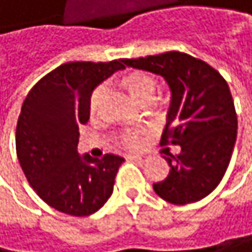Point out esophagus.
Instances as JSON below:
<instances>
[{
	"label": "esophagus",
	"instance_id": "1",
	"mask_svg": "<svg viewBox=\"0 0 252 252\" xmlns=\"http://www.w3.org/2000/svg\"><path fill=\"white\" fill-rule=\"evenodd\" d=\"M127 158H130V160H134V161H143V157H142V156H134V154H130Z\"/></svg>",
	"mask_w": 252,
	"mask_h": 252
}]
</instances>
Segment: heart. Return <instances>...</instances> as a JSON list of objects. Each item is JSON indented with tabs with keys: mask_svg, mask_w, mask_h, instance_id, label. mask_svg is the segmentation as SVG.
I'll list each match as a JSON object with an SVG mask.
<instances>
[{
	"mask_svg": "<svg viewBox=\"0 0 252 252\" xmlns=\"http://www.w3.org/2000/svg\"><path fill=\"white\" fill-rule=\"evenodd\" d=\"M118 84L121 86V89H124L127 92L134 101L143 104L150 101V98L153 96L154 91H156V78L148 74V72H143V71H128L122 74L118 78ZM104 91L101 88H98L92 98H91V113H96L101 99H102ZM121 145L127 148H137L140 145V131H127L121 136Z\"/></svg>",
	"mask_w": 252,
	"mask_h": 252,
	"instance_id": "b5f03b06",
	"label": "heart"
}]
</instances>
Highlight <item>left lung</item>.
Returning <instances> with one entry per match:
<instances>
[{"label":"left lung","instance_id":"left-lung-1","mask_svg":"<svg viewBox=\"0 0 252 252\" xmlns=\"http://www.w3.org/2000/svg\"><path fill=\"white\" fill-rule=\"evenodd\" d=\"M124 63L163 77L171 89L161 145H180L181 153L164 156L169 174L154 183V192L178 206L206 198L224 177L237 136L227 81L206 62L178 51L125 59Z\"/></svg>","mask_w":252,"mask_h":252}]
</instances>
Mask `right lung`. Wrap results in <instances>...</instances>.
Returning <instances> with one entry per match:
<instances>
[{
  "label": "right lung",
  "mask_w": 252,
  "mask_h": 252,
  "mask_svg": "<svg viewBox=\"0 0 252 252\" xmlns=\"http://www.w3.org/2000/svg\"><path fill=\"white\" fill-rule=\"evenodd\" d=\"M124 59L64 63L28 92L16 125V154L36 193L53 209L71 216L98 212L113 192L122 157L78 154V128L89 121L92 92Z\"/></svg>",
  "instance_id": "right-lung-1"
}]
</instances>
